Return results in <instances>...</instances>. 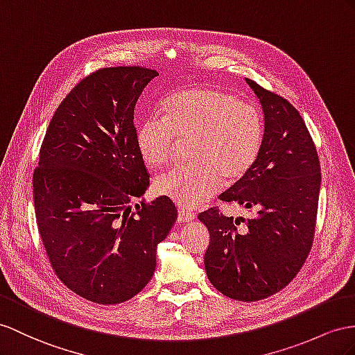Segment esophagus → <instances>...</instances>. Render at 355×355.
Masks as SVG:
<instances>
[{
    "label": "esophagus",
    "instance_id": "34e87169",
    "mask_svg": "<svg viewBox=\"0 0 355 355\" xmlns=\"http://www.w3.org/2000/svg\"><path fill=\"white\" fill-rule=\"evenodd\" d=\"M195 220V213L187 210V208H180L178 210V222L180 223H189Z\"/></svg>",
    "mask_w": 355,
    "mask_h": 355
}]
</instances>
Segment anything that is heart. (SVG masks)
Wrapping results in <instances>:
<instances>
[{
	"instance_id": "1",
	"label": "heart",
	"mask_w": 355,
	"mask_h": 355,
	"mask_svg": "<svg viewBox=\"0 0 355 355\" xmlns=\"http://www.w3.org/2000/svg\"><path fill=\"white\" fill-rule=\"evenodd\" d=\"M166 115L147 116L138 130L144 160L160 166L172 157L178 138L190 142L189 165L156 178V189L175 204L195 207L213 196L223 183H235L255 163L262 142L259 109L213 87H196L172 96Z\"/></svg>"
}]
</instances>
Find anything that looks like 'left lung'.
Instances as JSON below:
<instances>
[{
	"label": "left lung",
	"instance_id": "8db88e82",
	"mask_svg": "<svg viewBox=\"0 0 355 355\" xmlns=\"http://www.w3.org/2000/svg\"><path fill=\"white\" fill-rule=\"evenodd\" d=\"M246 83L264 112V135L253 166L219 199L253 211L226 217L216 207L198 216L210 232L204 266L213 286L240 302L284 289L311 252L321 168L302 115L286 98Z\"/></svg>",
	"mask_w": 355,
	"mask_h": 355
}]
</instances>
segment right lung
Wrapping results in <instances>:
<instances>
[{"instance_id":"1","label":"right lung","mask_w":355,"mask_h":355,"mask_svg":"<svg viewBox=\"0 0 355 355\" xmlns=\"http://www.w3.org/2000/svg\"><path fill=\"white\" fill-rule=\"evenodd\" d=\"M159 73L107 67L70 91L53 114L33 175L37 228L57 276L89 302L118 304L145 288L177 208L166 196L135 204L150 186L133 124Z\"/></svg>"}]
</instances>
